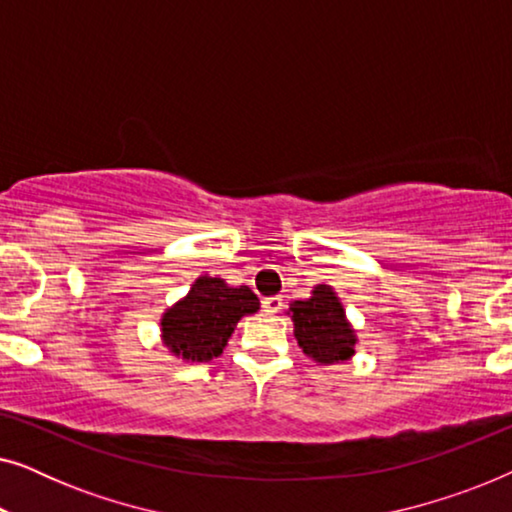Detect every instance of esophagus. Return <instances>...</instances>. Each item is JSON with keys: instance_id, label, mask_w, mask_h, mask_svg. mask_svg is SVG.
<instances>
[{"instance_id": "obj_1", "label": "esophagus", "mask_w": 512, "mask_h": 512, "mask_svg": "<svg viewBox=\"0 0 512 512\" xmlns=\"http://www.w3.org/2000/svg\"><path fill=\"white\" fill-rule=\"evenodd\" d=\"M282 307H284L282 296H268V298H263V310L268 312V314L282 312Z\"/></svg>"}]
</instances>
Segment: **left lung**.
<instances>
[{"mask_svg":"<svg viewBox=\"0 0 512 512\" xmlns=\"http://www.w3.org/2000/svg\"><path fill=\"white\" fill-rule=\"evenodd\" d=\"M291 312L298 345L314 361L335 363L354 354V331L347 324L340 300L328 286H317L312 298L296 300Z\"/></svg>","mask_w":512,"mask_h":512,"instance_id":"left-lung-1","label":"left lung"}]
</instances>
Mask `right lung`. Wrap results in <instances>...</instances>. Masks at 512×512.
<instances>
[{
    "label": "right lung",
    "instance_id": "right-lung-1",
    "mask_svg": "<svg viewBox=\"0 0 512 512\" xmlns=\"http://www.w3.org/2000/svg\"><path fill=\"white\" fill-rule=\"evenodd\" d=\"M258 305L249 286L233 289L219 277H200L188 296L165 312L163 340L186 361H212L223 352L237 321L254 314Z\"/></svg>",
    "mask_w": 512,
    "mask_h": 512
}]
</instances>
